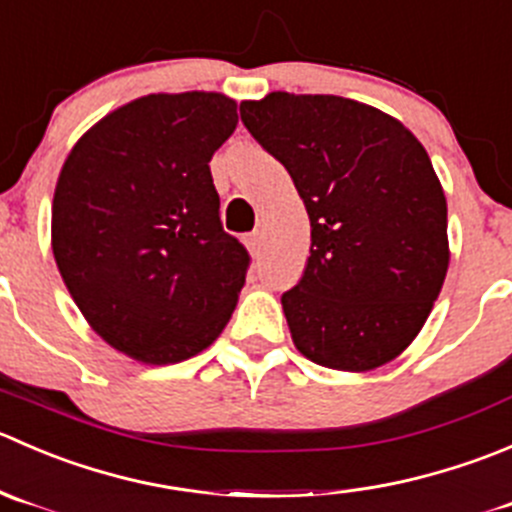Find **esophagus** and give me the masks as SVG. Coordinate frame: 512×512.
Here are the masks:
<instances>
[{
    "label": "esophagus",
    "instance_id": "1",
    "mask_svg": "<svg viewBox=\"0 0 512 512\" xmlns=\"http://www.w3.org/2000/svg\"><path fill=\"white\" fill-rule=\"evenodd\" d=\"M244 241H246V249H249L251 256L261 254V236H258V234H249Z\"/></svg>",
    "mask_w": 512,
    "mask_h": 512
}]
</instances>
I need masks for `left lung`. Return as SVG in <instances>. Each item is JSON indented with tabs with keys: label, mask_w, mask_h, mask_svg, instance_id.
Returning a JSON list of instances; mask_svg holds the SVG:
<instances>
[{
	"label": "left lung",
	"mask_w": 512,
	"mask_h": 512,
	"mask_svg": "<svg viewBox=\"0 0 512 512\" xmlns=\"http://www.w3.org/2000/svg\"><path fill=\"white\" fill-rule=\"evenodd\" d=\"M251 136L286 166L311 219V256L281 296L318 366L363 373L401 356L448 271V206L421 141L391 114L333 94L241 101Z\"/></svg>",
	"instance_id": "left-lung-1"
}]
</instances>
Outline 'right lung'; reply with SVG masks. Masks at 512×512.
Returning a JSON list of instances; mask_svg holds the SVG:
<instances>
[{
    "label": "right lung",
    "instance_id": "obj_1",
    "mask_svg": "<svg viewBox=\"0 0 512 512\" xmlns=\"http://www.w3.org/2000/svg\"><path fill=\"white\" fill-rule=\"evenodd\" d=\"M236 124L219 91L146 94L96 121L59 174V273L86 323L146 366L209 348L244 288L249 254L221 226L209 169Z\"/></svg>",
    "mask_w": 512,
    "mask_h": 512
}]
</instances>
